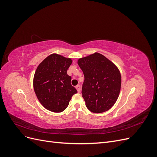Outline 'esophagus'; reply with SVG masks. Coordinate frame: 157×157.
I'll return each mask as SVG.
<instances>
[{"label":"esophagus","instance_id":"1","mask_svg":"<svg viewBox=\"0 0 157 157\" xmlns=\"http://www.w3.org/2000/svg\"><path fill=\"white\" fill-rule=\"evenodd\" d=\"M75 88H76V89L77 90V92H80V86L79 84H78L77 86H76Z\"/></svg>","mask_w":157,"mask_h":157}]
</instances>
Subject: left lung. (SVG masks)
Here are the masks:
<instances>
[{"label": "left lung", "mask_w": 157, "mask_h": 157, "mask_svg": "<svg viewBox=\"0 0 157 157\" xmlns=\"http://www.w3.org/2000/svg\"><path fill=\"white\" fill-rule=\"evenodd\" d=\"M78 65L84 76L82 94L86 107L94 113L108 111L119 96L121 87L119 70L98 52L80 58Z\"/></svg>", "instance_id": "left-lung-1"}]
</instances>
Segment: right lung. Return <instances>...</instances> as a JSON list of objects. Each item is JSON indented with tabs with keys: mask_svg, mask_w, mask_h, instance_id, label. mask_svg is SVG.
Masks as SVG:
<instances>
[{
	"mask_svg": "<svg viewBox=\"0 0 157 157\" xmlns=\"http://www.w3.org/2000/svg\"><path fill=\"white\" fill-rule=\"evenodd\" d=\"M72 63L71 58L52 54L39 65L33 78L36 96L48 110L60 113L67 107L77 91L71 84L67 71Z\"/></svg>",
	"mask_w": 157,
	"mask_h": 157,
	"instance_id": "obj_1",
	"label": "right lung"
}]
</instances>
